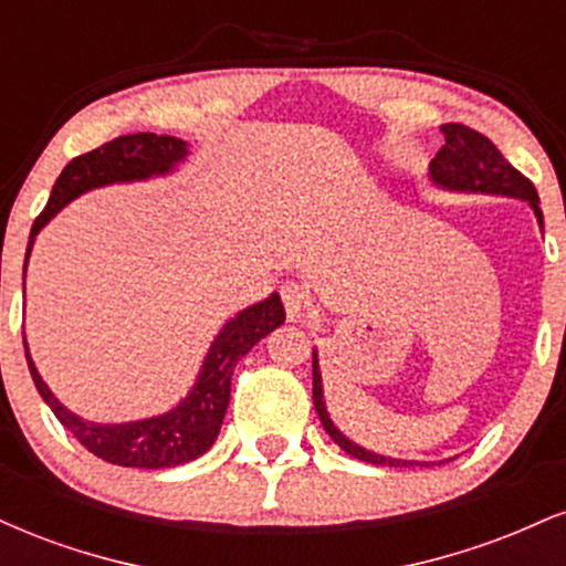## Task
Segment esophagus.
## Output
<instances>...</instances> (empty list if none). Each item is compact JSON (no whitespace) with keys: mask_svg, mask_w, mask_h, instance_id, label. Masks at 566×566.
Masks as SVG:
<instances>
[{"mask_svg":"<svg viewBox=\"0 0 566 566\" xmlns=\"http://www.w3.org/2000/svg\"><path fill=\"white\" fill-rule=\"evenodd\" d=\"M282 303L284 311H287L290 322H305L311 316V295L303 284L297 282H287L282 287Z\"/></svg>","mask_w":566,"mask_h":566,"instance_id":"34e87169","label":"esophagus"}]
</instances>
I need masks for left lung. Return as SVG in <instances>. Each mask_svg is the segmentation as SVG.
Here are the masks:
<instances>
[{"instance_id": "left-lung-1", "label": "left lung", "mask_w": 566, "mask_h": 566, "mask_svg": "<svg viewBox=\"0 0 566 566\" xmlns=\"http://www.w3.org/2000/svg\"><path fill=\"white\" fill-rule=\"evenodd\" d=\"M444 133V146L439 148L437 157L431 159V180L447 191H463V193H495V197H513L530 201V207L535 210L537 223L543 226V210L541 199H537L535 186L530 178H524L516 167L511 165L503 154L497 151V146L486 135L476 133V129L458 125H441ZM314 407L319 412V420L324 431L333 437V441L340 447L343 452H348L350 458L365 460L373 465H394V469H407V465H418L415 460H396L386 458V454H375L365 450V447L354 444V441L343 437L337 431L333 420H329L327 407H324V391H322V373L319 361L314 354Z\"/></svg>"}]
</instances>
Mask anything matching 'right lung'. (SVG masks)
<instances>
[{
    "label": "right lung",
    "mask_w": 566,
    "mask_h": 566,
    "mask_svg": "<svg viewBox=\"0 0 566 566\" xmlns=\"http://www.w3.org/2000/svg\"><path fill=\"white\" fill-rule=\"evenodd\" d=\"M186 154V140L172 138V135L135 133L103 143L95 151L71 159L63 167L61 178L55 180L48 207L39 212L34 226H31V242L25 247V263H29L31 244H34L36 233L71 199L90 191V188L129 184V180H146L151 175H165L178 161H184ZM279 324H284V305L274 292L271 297L239 311L231 322H226V327L220 329V335L212 340L210 350H207L205 365H201V373L197 382H193L191 394L178 407L165 415H157V418L116 426L90 423V420H82L80 415L63 407L48 388V382L42 380V375L36 373L25 340L23 348L39 396L48 401L55 418L74 433L84 450L97 454L106 463L125 465V469H172V465H184L188 460H197L199 454H205L216 444L220 426H223L226 418V409H229L233 367H237V361L258 340L274 333Z\"/></svg>",
    "instance_id": "1"
}]
</instances>
